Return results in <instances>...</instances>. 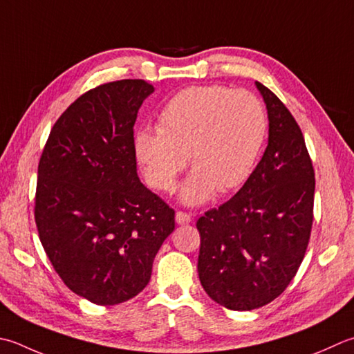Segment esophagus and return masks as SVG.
<instances>
[{
	"instance_id": "1",
	"label": "esophagus",
	"mask_w": 354,
	"mask_h": 354,
	"mask_svg": "<svg viewBox=\"0 0 354 354\" xmlns=\"http://www.w3.org/2000/svg\"><path fill=\"white\" fill-rule=\"evenodd\" d=\"M176 223L179 224V225H185V224H190L192 223V216L189 213H185V212H176Z\"/></svg>"
}]
</instances>
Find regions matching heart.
Masks as SVG:
<instances>
[{
  "instance_id": "obj_1",
  "label": "heart",
  "mask_w": 354,
  "mask_h": 354,
  "mask_svg": "<svg viewBox=\"0 0 354 354\" xmlns=\"http://www.w3.org/2000/svg\"><path fill=\"white\" fill-rule=\"evenodd\" d=\"M268 133L264 102L247 90L224 86L184 88L164 104L158 130L141 129L135 151L147 183L175 189L190 156L193 170L183 187L185 204L209 201L214 192L244 184L258 162Z\"/></svg>"
}]
</instances>
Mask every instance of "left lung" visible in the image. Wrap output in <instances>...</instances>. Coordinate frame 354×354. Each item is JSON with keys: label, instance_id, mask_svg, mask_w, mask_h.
<instances>
[{"label": "left lung", "instance_id": "obj_1", "mask_svg": "<svg viewBox=\"0 0 354 354\" xmlns=\"http://www.w3.org/2000/svg\"><path fill=\"white\" fill-rule=\"evenodd\" d=\"M267 104L268 145L241 190L198 219V273L214 302L245 311L276 299L306 256L315 170L293 115L256 81Z\"/></svg>", "mask_w": 354, "mask_h": 354}]
</instances>
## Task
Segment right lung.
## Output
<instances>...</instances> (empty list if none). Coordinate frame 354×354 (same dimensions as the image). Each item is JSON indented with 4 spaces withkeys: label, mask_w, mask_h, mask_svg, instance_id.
Instances as JSON below:
<instances>
[{
    "label": "right lung",
    "mask_w": 354,
    "mask_h": 354,
    "mask_svg": "<svg viewBox=\"0 0 354 354\" xmlns=\"http://www.w3.org/2000/svg\"><path fill=\"white\" fill-rule=\"evenodd\" d=\"M153 90L144 80L88 90L58 118L39 158V241L62 282L98 306L142 292L175 230V210L136 173L133 127Z\"/></svg>",
    "instance_id": "1"
}]
</instances>
